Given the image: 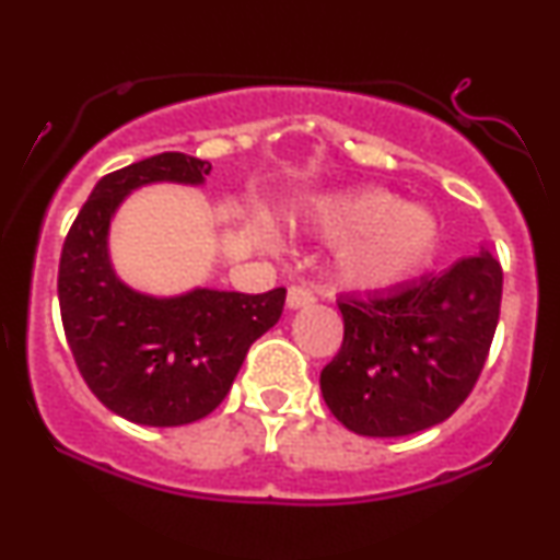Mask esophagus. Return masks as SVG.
<instances>
[{
  "label": "esophagus",
  "mask_w": 560,
  "mask_h": 560,
  "mask_svg": "<svg viewBox=\"0 0 560 560\" xmlns=\"http://www.w3.org/2000/svg\"><path fill=\"white\" fill-rule=\"evenodd\" d=\"M316 302V292L302 284H292L287 292V305L289 307H305V305H313Z\"/></svg>",
  "instance_id": "34e87169"
}]
</instances>
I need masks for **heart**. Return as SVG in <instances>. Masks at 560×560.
Masks as SVG:
<instances>
[{"label":"heart","mask_w":560,"mask_h":560,"mask_svg":"<svg viewBox=\"0 0 560 560\" xmlns=\"http://www.w3.org/2000/svg\"><path fill=\"white\" fill-rule=\"evenodd\" d=\"M316 226L331 240H355L342 253V276L371 289L392 287L416 271L440 236L429 210L397 205L392 191L376 186L324 199Z\"/></svg>","instance_id":"heart-1"}]
</instances>
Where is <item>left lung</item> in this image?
Instances as JSON below:
<instances>
[{"instance_id":"1","label":"left lung","mask_w":560,"mask_h":560,"mask_svg":"<svg viewBox=\"0 0 560 560\" xmlns=\"http://www.w3.org/2000/svg\"><path fill=\"white\" fill-rule=\"evenodd\" d=\"M503 268L490 253L392 292L339 298L342 347L320 371L329 410L365 436H402L464 405L498 329Z\"/></svg>"}]
</instances>
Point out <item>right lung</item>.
<instances>
[{
	"mask_svg": "<svg viewBox=\"0 0 560 560\" xmlns=\"http://www.w3.org/2000/svg\"><path fill=\"white\" fill-rule=\"evenodd\" d=\"M208 173L210 163L184 152L107 173L62 244L57 294L73 361L96 400L144 427H182L213 413L249 347L284 311V287L266 294L195 289L155 300L115 279L107 226L120 199L141 184H199Z\"/></svg>",
	"mask_w": 560,
	"mask_h": 560,
	"instance_id": "obj_1",
	"label": "right lung"
}]
</instances>
